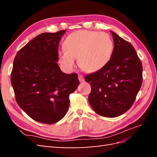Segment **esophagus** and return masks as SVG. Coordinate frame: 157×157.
<instances>
[{"instance_id":"esophagus-1","label":"esophagus","mask_w":157,"mask_h":157,"mask_svg":"<svg viewBox=\"0 0 157 157\" xmlns=\"http://www.w3.org/2000/svg\"><path fill=\"white\" fill-rule=\"evenodd\" d=\"M78 78H79V82H84V76H83L82 75H78Z\"/></svg>"}]
</instances>
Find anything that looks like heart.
Wrapping results in <instances>:
<instances>
[{
  "label": "heart",
  "mask_w": 157,
  "mask_h": 157,
  "mask_svg": "<svg viewBox=\"0 0 157 157\" xmlns=\"http://www.w3.org/2000/svg\"><path fill=\"white\" fill-rule=\"evenodd\" d=\"M64 49L59 52V61L66 69H71L78 58L79 67L94 73L108 64L113 51V42L105 32L79 30L71 33L63 43Z\"/></svg>",
  "instance_id": "obj_1"
}]
</instances>
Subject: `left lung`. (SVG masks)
Wrapping results in <instances>:
<instances>
[{
	"mask_svg": "<svg viewBox=\"0 0 157 157\" xmlns=\"http://www.w3.org/2000/svg\"><path fill=\"white\" fill-rule=\"evenodd\" d=\"M111 32L114 41L111 60L105 67L85 77L92 88L90 104L97 114L106 117L128 111L142 83V64L134 46Z\"/></svg>",
	"mask_w": 157,
	"mask_h": 157,
	"instance_id": "left-lung-1",
	"label": "left lung"
}]
</instances>
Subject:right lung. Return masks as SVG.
Returning <instances> with one entry per match:
<instances>
[{
    "instance_id": "add662e5",
    "label": "right lung",
    "mask_w": 157,
    "mask_h": 157,
    "mask_svg": "<svg viewBox=\"0 0 157 157\" xmlns=\"http://www.w3.org/2000/svg\"><path fill=\"white\" fill-rule=\"evenodd\" d=\"M66 30L42 33L18 51L11 82L16 101L29 117L52 124L65 115L69 96L79 84L77 73L66 74L59 67V44Z\"/></svg>"
}]
</instances>
